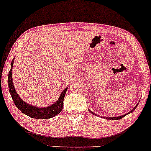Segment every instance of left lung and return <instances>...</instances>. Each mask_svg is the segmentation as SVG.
I'll return each mask as SVG.
<instances>
[{
  "mask_svg": "<svg viewBox=\"0 0 151 151\" xmlns=\"http://www.w3.org/2000/svg\"><path fill=\"white\" fill-rule=\"evenodd\" d=\"M138 104H137V106H135V107L134 108H133V110H131V111H130V112L128 113H130L132 112V111H134V110L135 109V108H136L137 106H138ZM91 112L93 114H95V113H93L92 111H91ZM95 115H96V114H95ZM126 115H127V114H125V115H123V116H118V117H111V118H108V119H110V120H111V119H112V120H120V119H121L122 118H123V117H124L125 116H126ZM96 116H97V115H96Z\"/></svg>",
  "mask_w": 151,
  "mask_h": 151,
  "instance_id": "obj_1",
  "label": "left lung"
}]
</instances>
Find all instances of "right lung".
<instances>
[{
    "label": "right lung",
    "instance_id": "1",
    "mask_svg": "<svg viewBox=\"0 0 151 151\" xmlns=\"http://www.w3.org/2000/svg\"><path fill=\"white\" fill-rule=\"evenodd\" d=\"M13 62H14V60H13V61L11 62V70L8 73V88H9V91L12 99L18 110H20L22 113H24L26 116H28L32 118H35V119H47V118H53L58 114L59 113H60L63 107L64 97H65L68 88L63 91L58 100L52 106L43 108H39L38 107L30 106L24 102L21 99V98L18 96L16 91L15 90L13 80H12V68H13Z\"/></svg>",
    "mask_w": 151,
    "mask_h": 151
}]
</instances>
